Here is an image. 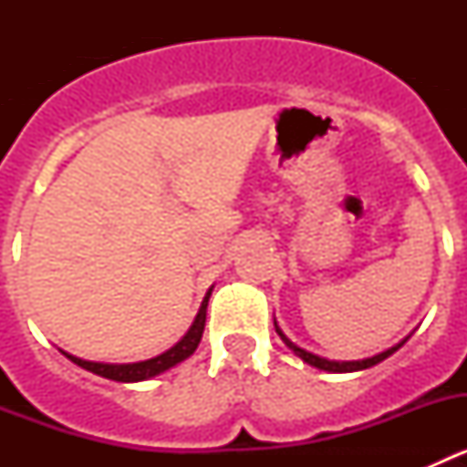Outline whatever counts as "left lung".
<instances>
[{"label":"left lung","mask_w":467,"mask_h":467,"mask_svg":"<svg viewBox=\"0 0 467 467\" xmlns=\"http://www.w3.org/2000/svg\"><path fill=\"white\" fill-rule=\"evenodd\" d=\"M274 327H275V332H278V337H280V339H283V344L287 346V348H290L292 353H295L296 358H301V360L306 362V365H311V367H317V369H323V372H332V374H344V372H362V369H369V367L379 365V362H383V360H386V358H390V356H393L395 350H398V348H402V346H404V341L410 339V337H407V339H402V341H400V344L390 346V348H388V350H383V353H377V356H372V358H365V360H327V358H320V356H316V353H311V350L301 348V346H296L295 341H290V339H287V337H285V332H283V329L278 327V323H275V317H274Z\"/></svg>","instance_id":"8db88e82"}]
</instances>
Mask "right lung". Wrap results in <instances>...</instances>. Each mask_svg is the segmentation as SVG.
Listing matches in <instances>:
<instances>
[{
	"instance_id": "1",
	"label": "right lung",
	"mask_w": 467,
	"mask_h": 467,
	"mask_svg": "<svg viewBox=\"0 0 467 467\" xmlns=\"http://www.w3.org/2000/svg\"><path fill=\"white\" fill-rule=\"evenodd\" d=\"M213 295V287L205 292L203 301H201V308H198L196 317H193L192 327L187 329L182 339L177 341L172 348H168L166 353H161V356L150 358V360H140V362H93V360H81L77 356H69L65 350H60L65 358L74 362V365H79L81 369L86 372H93L102 379H109V381H121V383H138V381H147V379H154L159 374L168 372L171 367L180 365V362L187 360L189 356H193V350L198 348L201 344V337H203L205 329V311H208V299Z\"/></svg>"
}]
</instances>
